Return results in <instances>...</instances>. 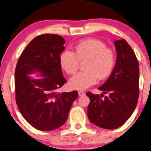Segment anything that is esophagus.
I'll list each match as a JSON object with an SVG mask.
<instances>
[{
  "label": "esophagus",
  "instance_id": "obj_1",
  "mask_svg": "<svg viewBox=\"0 0 151 151\" xmlns=\"http://www.w3.org/2000/svg\"><path fill=\"white\" fill-rule=\"evenodd\" d=\"M78 94H79V96H83V95H85V93H84V92H83V91H79V92H78Z\"/></svg>",
  "mask_w": 151,
  "mask_h": 151
}]
</instances>
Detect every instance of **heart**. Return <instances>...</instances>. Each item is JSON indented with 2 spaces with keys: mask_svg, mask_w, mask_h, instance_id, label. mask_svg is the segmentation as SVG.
<instances>
[{
  "mask_svg": "<svg viewBox=\"0 0 151 151\" xmlns=\"http://www.w3.org/2000/svg\"><path fill=\"white\" fill-rule=\"evenodd\" d=\"M114 52L102 42L90 39L78 44L75 53L65 50L60 56L61 68L69 74H73L79 68L80 63L83 71L74 75L70 80L72 88L85 90L100 80L105 79L111 74L115 66Z\"/></svg>",
  "mask_w": 151,
  "mask_h": 151,
  "instance_id": "obj_1",
  "label": "heart"
}]
</instances>
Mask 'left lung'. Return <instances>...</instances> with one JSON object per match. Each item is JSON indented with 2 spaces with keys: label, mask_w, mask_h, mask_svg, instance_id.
<instances>
[{
  "label": "left lung",
  "mask_w": 151,
  "mask_h": 151,
  "mask_svg": "<svg viewBox=\"0 0 151 151\" xmlns=\"http://www.w3.org/2000/svg\"><path fill=\"white\" fill-rule=\"evenodd\" d=\"M117 58L111 74L102 86L101 95L87 92L90 98L88 117L104 129L122 126L136 108L139 95V67L136 55L125 40L114 42ZM104 94L107 96L102 99Z\"/></svg>",
  "instance_id": "obj_1"
}]
</instances>
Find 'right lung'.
<instances>
[{
  "mask_svg": "<svg viewBox=\"0 0 151 151\" xmlns=\"http://www.w3.org/2000/svg\"><path fill=\"white\" fill-rule=\"evenodd\" d=\"M65 40L55 34H42L28 44L15 69L16 103L26 121L40 131H51L68 119L76 91L58 93L67 80L63 77L60 55ZM41 72V79L32 80L27 74Z\"/></svg>",
  "mask_w": 151,
  "mask_h": 151,
  "instance_id": "obj_1",
  "label": "right lung"
}]
</instances>
